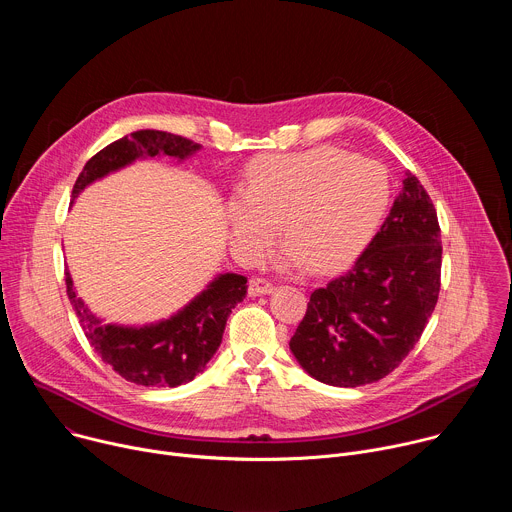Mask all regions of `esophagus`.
<instances>
[{
	"instance_id": "obj_1",
	"label": "esophagus",
	"mask_w": 512,
	"mask_h": 512,
	"mask_svg": "<svg viewBox=\"0 0 512 512\" xmlns=\"http://www.w3.org/2000/svg\"><path fill=\"white\" fill-rule=\"evenodd\" d=\"M275 289V285L269 281V279H263V277H253L249 281V296L257 298V296H267L271 294V291Z\"/></svg>"
}]
</instances>
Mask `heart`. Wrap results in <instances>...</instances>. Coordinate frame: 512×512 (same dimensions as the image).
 Returning <instances> with one entry per match:
<instances>
[{"instance_id": "b5f03b06", "label": "heart", "mask_w": 512, "mask_h": 512, "mask_svg": "<svg viewBox=\"0 0 512 512\" xmlns=\"http://www.w3.org/2000/svg\"><path fill=\"white\" fill-rule=\"evenodd\" d=\"M389 196L379 162L338 148L261 156L249 164L243 192L229 200L231 245L243 261H259L281 225V263L338 269L371 241Z\"/></svg>"}]
</instances>
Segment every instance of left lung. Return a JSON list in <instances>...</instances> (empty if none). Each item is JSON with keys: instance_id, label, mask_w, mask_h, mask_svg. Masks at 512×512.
Listing matches in <instances>:
<instances>
[{"instance_id": "1", "label": "left lung", "mask_w": 512, "mask_h": 512, "mask_svg": "<svg viewBox=\"0 0 512 512\" xmlns=\"http://www.w3.org/2000/svg\"><path fill=\"white\" fill-rule=\"evenodd\" d=\"M435 206L407 172L381 231L354 265L310 296L289 348L320 383L360 387L393 373L419 342L442 285Z\"/></svg>"}]
</instances>
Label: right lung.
Listing matches in <instances>:
<instances>
[{"mask_svg": "<svg viewBox=\"0 0 512 512\" xmlns=\"http://www.w3.org/2000/svg\"><path fill=\"white\" fill-rule=\"evenodd\" d=\"M200 143L182 135L141 129L121 137L97 152L79 174L72 198L97 178L145 156L186 158ZM66 296L77 312L81 328L93 350L125 381L143 387H178L204 371L206 362L223 342V332L233 308L247 296V277L225 273L174 318L145 326L123 328L101 324L77 298L66 273Z\"/></svg>", "mask_w": 512, "mask_h": 512, "instance_id": "right-lung-1", "label": "right lung"}]
</instances>
